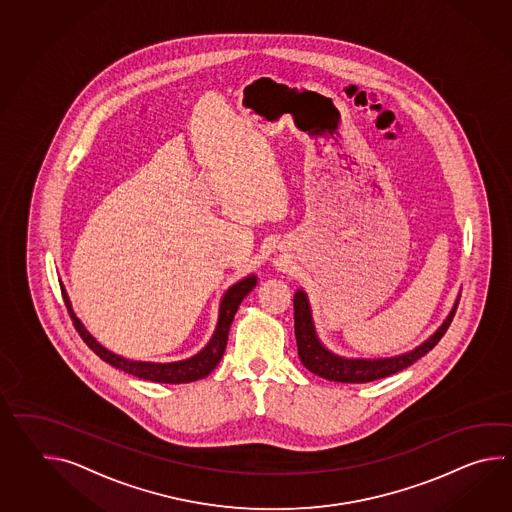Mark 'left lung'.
I'll return each instance as SVG.
<instances>
[{
  "mask_svg": "<svg viewBox=\"0 0 512 512\" xmlns=\"http://www.w3.org/2000/svg\"><path fill=\"white\" fill-rule=\"evenodd\" d=\"M457 303H459V296L455 299L450 314L441 323V327L435 330L428 340L422 341L421 345H417L408 353L387 356V358H347V356L332 353L321 343L316 327H314L312 308H310L307 292L297 290L296 296H294V327H296L299 360L310 373L330 380V382L365 384V382H373L378 378L395 375L398 371L415 364L419 358L430 353L433 347L439 343L454 319Z\"/></svg>",
  "mask_w": 512,
  "mask_h": 512,
  "instance_id": "obj_1",
  "label": "left lung"
}]
</instances>
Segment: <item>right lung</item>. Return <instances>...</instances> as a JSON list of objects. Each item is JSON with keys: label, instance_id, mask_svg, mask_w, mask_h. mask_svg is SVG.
Masks as SVG:
<instances>
[{"label": "right lung", "instance_id": "add662e5", "mask_svg": "<svg viewBox=\"0 0 512 512\" xmlns=\"http://www.w3.org/2000/svg\"><path fill=\"white\" fill-rule=\"evenodd\" d=\"M257 284V275H248L244 279H240L239 283L231 284L226 294L220 299V308H218V321H216L215 332L211 336V340L205 343L204 349L200 353L194 354L191 358H185L180 362H136V360H128L125 356L108 351L99 341L91 336L86 327L82 325V321L77 318V314L73 312L71 301H69L68 292L64 288V284H60L62 288V296L64 303L68 307L69 316L73 319V325L80 334V338L86 341V345L90 347L93 353L97 354L106 364L114 365L115 369H121L128 375L150 380V382H159V384H189L194 380H200L209 375L215 369L218 362L222 360L224 351H226V343H228L229 327L233 323V318L239 310L242 299L250 294L251 290Z\"/></svg>", "mask_w": 512, "mask_h": 512}]
</instances>
